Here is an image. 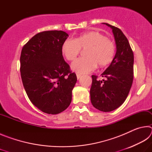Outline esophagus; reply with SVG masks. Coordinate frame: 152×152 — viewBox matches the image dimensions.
<instances>
[{"instance_id": "esophagus-1", "label": "esophagus", "mask_w": 152, "mask_h": 152, "mask_svg": "<svg viewBox=\"0 0 152 152\" xmlns=\"http://www.w3.org/2000/svg\"><path fill=\"white\" fill-rule=\"evenodd\" d=\"M76 76H77V79H80L81 78L82 75H81V74H76Z\"/></svg>"}]
</instances>
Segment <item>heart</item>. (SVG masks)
I'll return each instance as SVG.
<instances>
[{
	"instance_id": "b5f03b06",
	"label": "heart",
	"mask_w": 152,
	"mask_h": 152,
	"mask_svg": "<svg viewBox=\"0 0 152 152\" xmlns=\"http://www.w3.org/2000/svg\"><path fill=\"white\" fill-rule=\"evenodd\" d=\"M81 50H86L85 57L74 61L72 68L79 74H85L94 70L96 66L104 68L109 65L114 59L116 46L102 33L91 31L82 33L74 40L65 41L61 48L63 55L68 61L75 60Z\"/></svg>"
}]
</instances>
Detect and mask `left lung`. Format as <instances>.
<instances>
[{"mask_svg": "<svg viewBox=\"0 0 152 152\" xmlns=\"http://www.w3.org/2000/svg\"><path fill=\"white\" fill-rule=\"evenodd\" d=\"M113 30L117 51L110 65L101 74L102 80L92 75L90 91L92 104L98 110L110 112L119 107L127 99L133 80L134 56L132 49L121 30L104 23Z\"/></svg>", "mask_w": 152, "mask_h": 152, "instance_id": "left-lung-1", "label": "left lung"}]
</instances>
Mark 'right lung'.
I'll list each match as a JSON object with an SVG mask.
<instances>
[{
  "label": "right lung",
  "mask_w": 152,
  "mask_h": 152,
  "mask_svg": "<svg viewBox=\"0 0 152 152\" xmlns=\"http://www.w3.org/2000/svg\"><path fill=\"white\" fill-rule=\"evenodd\" d=\"M63 31L40 32L22 48L20 72L23 84L31 102L42 112L56 115L72 101L76 74L62 56L68 38Z\"/></svg>",
  "instance_id": "1"
}]
</instances>
